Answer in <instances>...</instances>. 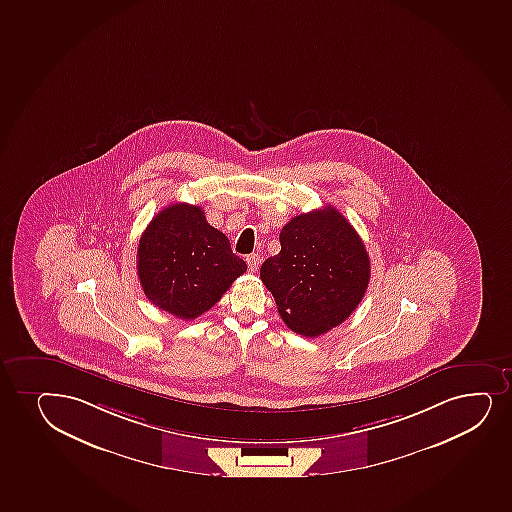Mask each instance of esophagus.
Here are the masks:
<instances>
[{"label": "esophagus", "instance_id": "obj_1", "mask_svg": "<svg viewBox=\"0 0 512 512\" xmlns=\"http://www.w3.org/2000/svg\"><path fill=\"white\" fill-rule=\"evenodd\" d=\"M247 268L249 271L258 270L259 263H261V259H259V254L253 253L246 256Z\"/></svg>", "mask_w": 512, "mask_h": 512}]
</instances>
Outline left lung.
I'll return each instance as SVG.
<instances>
[{
  "mask_svg": "<svg viewBox=\"0 0 512 512\" xmlns=\"http://www.w3.org/2000/svg\"><path fill=\"white\" fill-rule=\"evenodd\" d=\"M280 244L259 277L283 323L307 338L328 333L364 299L371 280L364 242L336 208L324 206L292 218L280 232Z\"/></svg>",
  "mask_w": 512,
  "mask_h": 512,
  "instance_id": "1",
  "label": "left lung"
}]
</instances>
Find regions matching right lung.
Returning a JSON list of instances; mask_svg holds the SVG:
<instances>
[{"label": "right lung", "instance_id": "right-lung-1", "mask_svg": "<svg viewBox=\"0 0 512 512\" xmlns=\"http://www.w3.org/2000/svg\"><path fill=\"white\" fill-rule=\"evenodd\" d=\"M138 278L153 306L176 318H198L247 270L227 235L206 222L200 206L174 203L140 237Z\"/></svg>", "mask_w": 512, "mask_h": 512}]
</instances>
